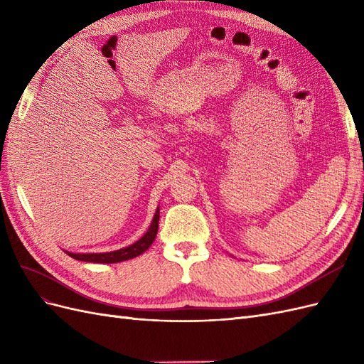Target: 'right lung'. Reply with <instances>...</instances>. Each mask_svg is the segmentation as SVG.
Masks as SVG:
<instances>
[{"instance_id": "1", "label": "right lung", "mask_w": 364, "mask_h": 364, "mask_svg": "<svg viewBox=\"0 0 364 364\" xmlns=\"http://www.w3.org/2000/svg\"><path fill=\"white\" fill-rule=\"evenodd\" d=\"M158 226H159V206L156 208V213L153 215L151 223L147 229V232L142 235L139 240H136L134 245H130L127 247L112 250V252H102V253H74L68 252V255L74 259L79 261H86V262H100V264H112V262H121V261H127L132 258L139 257L141 253H144L156 238L158 234Z\"/></svg>"}]
</instances>
